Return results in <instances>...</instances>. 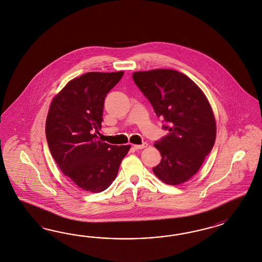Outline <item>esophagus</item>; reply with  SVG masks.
Returning <instances> with one entry per match:
<instances>
[{
  "label": "esophagus",
  "mask_w": 262,
  "mask_h": 262,
  "mask_svg": "<svg viewBox=\"0 0 262 262\" xmlns=\"http://www.w3.org/2000/svg\"><path fill=\"white\" fill-rule=\"evenodd\" d=\"M147 147V143H143L141 145H134V148L135 150H141Z\"/></svg>",
  "instance_id": "1"
}]
</instances>
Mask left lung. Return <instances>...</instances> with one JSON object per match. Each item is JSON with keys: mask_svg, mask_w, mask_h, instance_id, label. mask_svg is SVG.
Returning a JSON list of instances; mask_svg holds the SVG:
<instances>
[{"mask_svg": "<svg viewBox=\"0 0 262 262\" xmlns=\"http://www.w3.org/2000/svg\"><path fill=\"white\" fill-rule=\"evenodd\" d=\"M133 79L169 132L155 144L162 159L154 173L170 185L187 182L216 138L214 115L206 95L192 79L174 70L135 72Z\"/></svg>", "mask_w": 262, "mask_h": 262, "instance_id": "obj_1", "label": "left lung"}]
</instances>
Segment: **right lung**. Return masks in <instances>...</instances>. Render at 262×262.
Here are the masks:
<instances>
[{
    "instance_id": "obj_1",
    "label": "right lung",
    "mask_w": 262,
    "mask_h": 262,
    "mask_svg": "<svg viewBox=\"0 0 262 262\" xmlns=\"http://www.w3.org/2000/svg\"><path fill=\"white\" fill-rule=\"evenodd\" d=\"M124 72H88L70 80L54 98L46 120V138L56 164L79 188L105 190L118 174L129 145L97 140L106 94Z\"/></svg>"
}]
</instances>
